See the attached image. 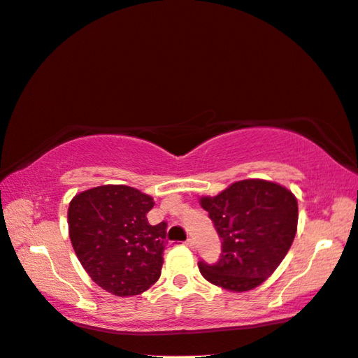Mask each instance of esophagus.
I'll use <instances>...</instances> for the list:
<instances>
[{"mask_svg":"<svg viewBox=\"0 0 358 358\" xmlns=\"http://www.w3.org/2000/svg\"><path fill=\"white\" fill-rule=\"evenodd\" d=\"M185 244H186V246H188V248L193 249V248H194V239H193V238H188V239H186V241H185Z\"/></svg>","mask_w":358,"mask_h":358,"instance_id":"34e87169","label":"esophagus"}]
</instances>
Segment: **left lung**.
Wrapping results in <instances>:
<instances>
[{
    "label": "left lung",
    "instance_id": "8db88e82",
    "mask_svg": "<svg viewBox=\"0 0 358 358\" xmlns=\"http://www.w3.org/2000/svg\"><path fill=\"white\" fill-rule=\"evenodd\" d=\"M201 206L222 238V254L215 264L197 265L223 289L244 292L262 285L294 241L297 201L271 181H236L220 194L202 197Z\"/></svg>",
    "mask_w": 358,
    "mask_h": 358
}]
</instances>
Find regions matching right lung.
Returning <instances> with one entry per match:
<instances>
[{
	"label": "right lung",
	"instance_id": "add662e5",
	"mask_svg": "<svg viewBox=\"0 0 358 358\" xmlns=\"http://www.w3.org/2000/svg\"><path fill=\"white\" fill-rule=\"evenodd\" d=\"M151 196L125 185L83 191L69 204V236L80 264L114 296H136L159 280L167 223L149 225Z\"/></svg>",
	"mask_w": 358,
	"mask_h": 358
}]
</instances>
